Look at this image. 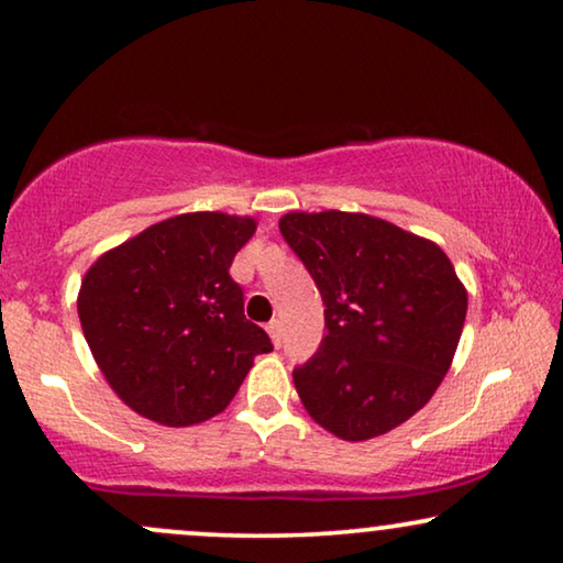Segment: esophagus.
I'll return each instance as SVG.
<instances>
[{"label":"esophagus","mask_w":563,"mask_h":563,"mask_svg":"<svg viewBox=\"0 0 563 563\" xmlns=\"http://www.w3.org/2000/svg\"><path fill=\"white\" fill-rule=\"evenodd\" d=\"M266 333H268V338H272V343L276 345V349H279V345H282V322L279 320L268 322Z\"/></svg>","instance_id":"34e87169"}]
</instances>
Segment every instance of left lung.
I'll use <instances>...</instances> for the list:
<instances>
[{
    "instance_id": "1",
    "label": "left lung",
    "mask_w": 563,
    "mask_h": 563,
    "mask_svg": "<svg viewBox=\"0 0 563 563\" xmlns=\"http://www.w3.org/2000/svg\"><path fill=\"white\" fill-rule=\"evenodd\" d=\"M279 230L325 305L320 349L295 368L310 418L343 441L402 426L441 387L466 287L428 238L364 212H287Z\"/></svg>"
}]
</instances>
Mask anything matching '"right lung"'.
Listing matches in <instances>:
<instances>
[{"label": "right lung", "mask_w": 563, "mask_h": 563, "mask_svg": "<svg viewBox=\"0 0 563 563\" xmlns=\"http://www.w3.org/2000/svg\"><path fill=\"white\" fill-rule=\"evenodd\" d=\"M256 233L249 214L184 212L104 251L84 274L79 320L91 356L130 410L168 428L214 418L258 353L274 349L230 279Z\"/></svg>", "instance_id": "obj_1"}]
</instances>
